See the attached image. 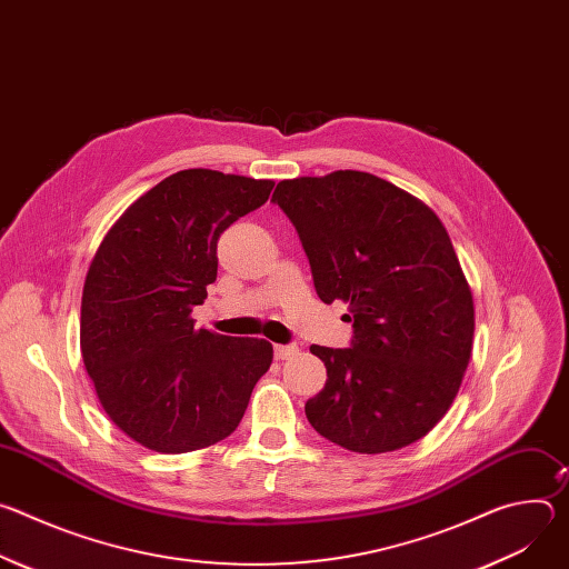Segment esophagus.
<instances>
[{
    "mask_svg": "<svg viewBox=\"0 0 569 569\" xmlns=\"http://www.w3.org/2000/svg\"><path fill=\"white\" fill-rule=\"evenodd\" d=\"M297 347L295 345H277L274 347V358L277 360H288V358H292V356H297Z\"/></svg>",
    "mask_w": 569,
    "mask_h": 569,
    "instance_id": "1",
    "label": "esophagus"
}]
</instances>
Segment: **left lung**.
<instances>
[{"instance_id":"left-lung-1","label":"left lung","mask_w":569,"mask_h":569,"mask_svg":"<svg viewBox=\"0 0 569 569\" xmlns=\"http://www.w3.org/2000/svg\"><path fill=\"white\" fill-rule=\"evenodd\" d=\"M323 303H349V349L310 347L327 385L308 423L347 450L378 455L426 437L466 373L475 308L437 213L362 171L277 184Z\"/></svg>"}]
</instances>
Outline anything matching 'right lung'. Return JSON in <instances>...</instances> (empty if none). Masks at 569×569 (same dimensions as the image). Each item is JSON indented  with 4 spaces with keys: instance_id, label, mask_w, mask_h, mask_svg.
<instances>
[{
    "instance_id": "1",
    "label": "right lung",
    "mask_w": 569,
    "mask_h": 569,
    "mask_svg": "<svg viewBox=\"0 0 569 569\" xmlns=\"http://www.w3.org/2000/svg\"><path fill=\"white\" fill-rule=\"evenodd\" d=\"M272 180L189 169L112 224L88 270L80 351L108 417L164 455L229 437L272 345L196 329L193 306L218 274L220 233L270 198Z\"/></svg>"
}]
</instances>
